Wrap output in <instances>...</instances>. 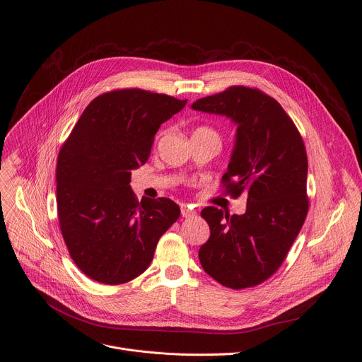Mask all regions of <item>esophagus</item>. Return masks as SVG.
<instances>
[{
  "instance_id": "esophagus-1",
  "label": "esophagus",
  "mask_w": 362,
  "mask_h": 362,
  "mask_svg": "<svg viewBox=\"0 0 362 362\" xmlns=\"http://www.w3.org/2000/svg\"><path fill=\"white\" fill-rule=\"evenodd\" d=\"M180 212H182V216H183V218H189V216H193V215H194V211H192V209H189V208H186V206H182V208H180Z\"/></svg>"
}]
</instances>
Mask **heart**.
<instances>
[{
  "mask_svg": "<svg viewBox=\"0 0 362 362\" xmlns=\"http://www.w3.org/2000/svg\"><path fill=\"white\" fill-rule=\"evenodd\" d=\"M194 133H198V134H211V136H215V137H218V134H216V131H214L212 128H209V127H201V128H196L194 129ZM193 133V134H194ZM219 139V137H218Z\"/></svg>",
  "mask_w": 362,
  "mask_h": 362,
  "instance_id": "1",
  "label": "heart"
}]
</instances>
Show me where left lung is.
Wrapping results in <instances>:
<instances>
[{"mask_svg": "<svg viewBox=\"0 0 362 362\" xmlns=\"http://www.w3.org/2000/svg\"><path fill=\"white\" fill-rule=\"evenodd\" d=\"M192 108L237 124L222 183L234 198L247 193L243 215H223L215 206L202 209L211 237L199 248L201 264L229 288L257 286L283 264L308 215V156L302 136L274 98L257 88L231 86L201 98Z\"/></svg>", "mask_w": 362, "mask_h": 362, "instance_id": "left-lung-1", "label": "left lung"}]
</instances>
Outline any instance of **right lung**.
<instances>
[{"label": "right lung", "instance_id": "obj_1", "mask_svg": "<svg viewBox=\"0 0 362 362\" xmlns=\"http://www.w3.org/2000/svg\"><path fill=\"white\" fill-rule=\"evenodd\" d=\"M187 100L143 89L105 92L85 108L56 168L60 231L78 269L103 284L147 270L180 208L168 198L139 201L131 172L147 161L160 125Z\"/></svg>", "mask_w": 362, "mask_h": 362}]
</instances>
